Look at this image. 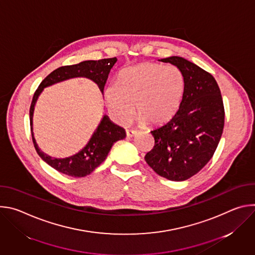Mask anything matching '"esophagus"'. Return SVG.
Listing matches in <instances>:
<instances>
[{"instance_id": "1", "label": "esophagus", "mask_w": 255, "mask_h": 255, "mask_svg": "<svg viewBox=\"0 0 255 255\" xmlns=\"http://www.w3.org/2000/svg\"><path fill=\"white\" fill-rule=\"evenodd\" d=\"M136 134H137V131H135V130H127V131H126V135H127V137H129V138L135 136Z\"/></svg>"}]
</instances>
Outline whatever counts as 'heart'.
<instances>
[{
  "instance_id": "obj_1",
  "label": "heart",
  "mask_w": 255,
  "mask_h": 255,
  "mask_svg": "<svg viewBox=\"0 0 255 255\" xmlns=\"http://www.w3.org/2000/svg\"><path fill=\"white\" fill-rule=\"evenodd\" d=\"M184 89V76L176 66L142 62L122 70L117 84L109 85L104 96L109 112L119 124L132 120L136 106L141 123L160 126L176 113Z\"/></svg>"
}]
</instances>
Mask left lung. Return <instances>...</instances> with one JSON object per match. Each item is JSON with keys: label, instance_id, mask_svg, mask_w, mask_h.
<instances>
[{"label": "left lung", "instance_id": "1", "mask_svg": "<svg viewBox=\"0 0 255 255\" xmlns=\"http://www.w3.org/2000/svg\"><path fill=\"white\" fill-rule=\"evenodd\" d=\"M159 61L181 71L185 89L175 115L151 131L155 143L145 160L158 175L183 181L198 173L214 155L224 128L223 100L216 80L197 64L179 56Z\"/></svg>", "mask_w": 255, "mask_h": 255}]
</instances>
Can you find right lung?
<instances>
[{
    "label": "right lung",
    "mask_w": 255,
    "mask_h": 255,
    "mask_svg": "<svg viewBox=\"0 0 255 255\" xmlns=\"http://www.w3.org/2000/svg\"><path fill=\"white\" fill-rule=\"evenodd\" d=\"M116 62L117 58L113 57L100 60H86L78 64L58 67L57 69L53 70L51 74H49L41 82L38 89L36 90L32 99L29 113L32 140L38 155L57 171L75 177H83L90 174L107 158L114 143L126 137V132L124 128L113 123L107 115H104L89 142L82 150L65 158L51 157L40 150L34 138L33 114L38 97L44 88L75 78L90 79L98 85L101 93L104 94V88L107 83L109 74H110L112 67Z\"/></svg>",
    "instance_id": "right-lung-1"
}]
</instances>
